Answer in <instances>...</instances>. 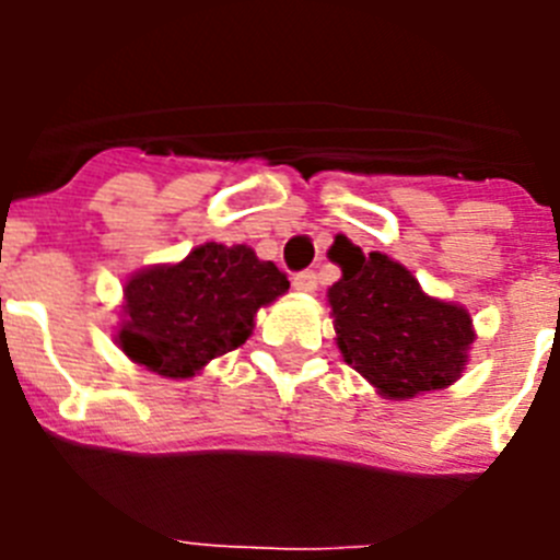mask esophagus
Returning <instances> with one entry per match:
<instances>
[{
  "instance_id": "obj_1",
  "label": "esophagus",
  "mask_w": 560,
  "mask_h": 560,
  "mask_svg": "<svg viewBox=\"0 0 560 560\" xmlns=\"http://www.w3.org/2000/svg\"><path fill=\"white\" fill-rule=\"evenodd\" d=\"M294 289L300 291V294H314L316 291V271H300V275H294Z\"/></svg>"
}]
</instances>
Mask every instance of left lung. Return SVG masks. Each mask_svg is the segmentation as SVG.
Listing matches in <instances>:
<instances>
[{"instance_id": "1", "label": "left lung", "mask_w": 560, "mask_h": 560, "mask_svg": "<svg viewBox=\"0 0 560 560\" xmlns=\"http://www.w3.org/2000/svg\"><path fill=\"white\" fill-rule=\"evenodd\" d=\"M341 280L328 289L336 345L387 398L404 400L459 378L474 341L471 316L423 294L412 275L381 252L339 246Z\"/></svg>"}]
</instances>
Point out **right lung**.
Returning a JSON list of instances; mask_svg holds the SVG:
<instances>
[{"mask_svg": "<svg viewBox=\"0 0 560 560\" xmlns=\"http://www.w3.org/2000/svg\"><path fill=\"white\" fill-rule=\"evenodd\" d=\"M289 291V277L249 246L205 244L176 266H153L126 283L117 341L131 361L165 378H190L241 348L257 308Z\"/></svg>", "mask_w": 560, "mask_h": 560, "instance_id": "add662e5", "label": "right lung"}]
</instances>
